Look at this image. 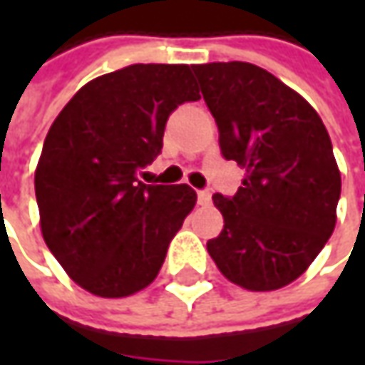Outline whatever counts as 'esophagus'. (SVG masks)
<instances>
[{
	"mask_svg": "<svg viewBox=\"0 0 365 365\" xmlns=\"http://www.w3.org/2000/svg\"><path fill=\"white\" fill-rule=\"evenodd\" d=\"M197 199H199V205L209 207V205H211V192H209V190H199V192H197Z\"/></svg>",
	"mask_w": 365,
	"mask_h": 365,
	"instance_id": "obj_1",
	"label": "esophagus"
}]
</instances>
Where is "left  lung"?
<instances>
[{
    "label": "left lung",
    "instance_id": "8db88e82",
    "mask_svg": "<svg viewBox=\"0 0 365 365\" xmlns=\"http://www.w3.org/2000/svg\"><path fill=\"white\" fill-rule=\"evenodd\" d=\"M225 160L245 176L232 199L213 195L223 230L207 252L230 282L252 292L294 282L337 221L341 173L313 106L250 63L195 64Z\"/></svg>",
    "mask_w": 365,
    "mask_h": 365
}]
</instances>
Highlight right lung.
<instances>
[{"mask_svg": "<svg viewBox=\"0 0 365 365\" xmlns=\"http://www.w3.org/2000/svg\"><path fill=\"white\" fill-rule=\"evenodd\" d=\"M201 99L189 64H132L83 85L50 125L36 166L42 237L78 287L123 299L160 272L197 203L189 185H144L168 115Z\"/></svg>", "mask_w": 365, "mask_h": 365, "instance_id": "add662e5", "label": "right lung"}]
</instances>
